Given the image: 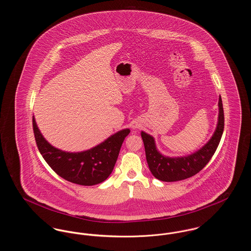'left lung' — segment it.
<instances>
[{"mask_svg": "<svg viewBox=\"0 0 251 251\" xmlns=\"http://www.w3.org/2000/svg\"><path fill=\"white\" fill-rule=\"evenodd\" d=\"M218 123L211 140L198 151L183 157H166L160 154L153 138L142 132L146 158L151 174L163 181H176L190 178L199 173L211 160L220 142L224 129V112L221 98L218 101Z\"/></svg>", "mask_w": 251, "mask_h": 251, "instance_id": "1", "label": "left lung"}]
</instances>
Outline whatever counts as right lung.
<instances>
[{
    "instance_id": "add662e5",
    "label": "right lung",
    "mask_w": 251,
    "mask_h": 251,
    "mask_svg": "<svg viewBox=\"0 0 251 251\" xmlns=\"http://www.w3.org/2000/svg\"><path fill=\"white\" fill-rule=\"evenodd\" d=\"M36 146L44 160L63 179L81 185H95L107 179L116 164L122 144L129 129L121 130L103 143L81 152H66L48 143L33 118Z\"/></svg>"
}]
</instances>
